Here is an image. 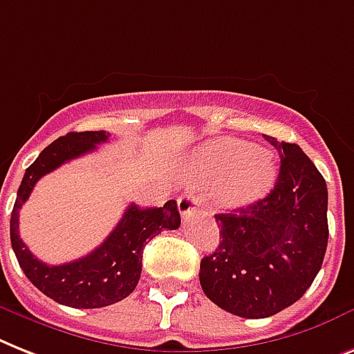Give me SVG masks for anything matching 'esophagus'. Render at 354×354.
Instances as JSON below:
<instances>
[{"instance_id": "obj_1", "label": "esophagus", "mask_w": 354, "mask_h": 354, "mask_svg": "<svg viewBox=\"0 0 354 354\" xmlns=\"http://www.w3.org/2000/svg\"><path fill=\"white\" fill-rule=\"evenodd\" d=\"M200 202H198V196L194 192H183L182 196L178 198V211L183 218L191 216L192 212L196 211Z\"/></svg>"}]
</instances>
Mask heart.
Masks as SVG:
<instances>
[{
    "mask_svg": "<svg viewBox=\"0 0 354 354\" xmlns=\"http://www.w3.org/2000/svg\"><path fill=\"white\" fill-rule=\"evenodd\" d=\"M277 171V160L271 151L222 138L202 149L191 174L207 183L218 182L214 192L218 205L238 209L263 196L274 183Z\"/></svg>",
    "mask_w": 354,
    "mask_h": 354,
    "instance_id": "b5f03b06",
    "label": "heart"
}]
</instances>
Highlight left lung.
<instances>
[{
	"label": "left lung",
	"instance_id": "1",
	"mask_svg": "<svg viewBox=\"0 0 354 354\" xmlns=\"http://www.w3.org/2000/svg\"><path fill=\"white\" fill-rule=\"evenodd\" d=\"M280 154L274 189L251 205L216 214L220 243L200 261V283L218 307L267 318L300 300L326 257L327 185L297 143L263 136Z\"/></svg>",
	"mask_w": 354,
	"mask_h": 354
}]
</instances>
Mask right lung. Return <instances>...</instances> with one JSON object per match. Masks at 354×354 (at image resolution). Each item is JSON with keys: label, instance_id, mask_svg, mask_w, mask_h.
Segmentation results:
<instances>
[{"label": "right lung", "instance_id": "add662e5", "mask_svg": "<svg viewBox=\"0 0 354 354\" xmlns=\"http://www.w3.org/2000/svg\"><path fill=\"white\" fill-rule=\"evenodd\" d=\"M109 136L111 134L105 131L68 132L43 149L36 162L25 171L10 214V242L25 277L43 295L74 309H96L127 298L136 289L142 274L145 243L162 231H174L182 222L174 200H169L163 207L149 209L131 203L114 231L87 257L63 266H47L34 258L19 238L21 205L28 200L39 178L68 160L93 152L96 145L107 142Z\"/></svg>", "mask_w": 354, "mask_h": 354}]
</instances>
